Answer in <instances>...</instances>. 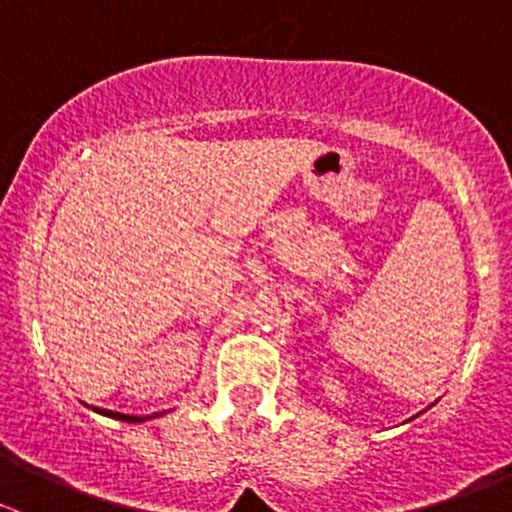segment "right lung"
Returning a JSON list of instances; mask_svg holds the SVG:
<instances>
[{"instance_id": "right-lung-1", "label": "right lung", "mask_w": 512, "mask_h": 512, "mask_svg": "<svg viewBox=\"0 0 512 512\" xmlns=\"http://www.w3.org/2000/svg\"><path fill=\"white\" fill-rule=\"evenodd\" d=\"M94 411H96V414H101V416L116 418V421H128V423H141V421H151V418H158V416H163V411H160V414H148V416H131V414H118V411L98 409V406H96Z\"/></svg>"}]
</instances>
